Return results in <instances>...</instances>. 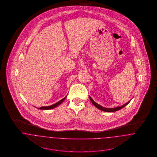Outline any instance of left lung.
<instances>
[{"label": "left lung", "instance_id": "left-lung-1", "mask_svg": "<svg viewBox=\"0 0 157 157\" xmlns=\"http://www.w3.org/2000/svg\"><path fill=\"white\" fill-rule=\"evenodd\" d=\"M90 97V101L92 102V103L95 106H96L98 109H100V110H101V111H105V112H115V111H118V110H120V109H121V108H124V106H126L131 101H128V103H126V104H124V105H123V106H118V107H117V108H104V107H102L101 106H100V105H99L98 104H97V103H95L92 99V98Z\"/></svg>", "mask_w": 157, "mask_h": 157}]
</instances>
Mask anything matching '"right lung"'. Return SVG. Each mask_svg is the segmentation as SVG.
I'll return each mask as SVG.
<instances>
[{
  "instance_id": "right-lung-1",
  "label": "right lung",
  "mask_w": 157,
  "mask_h": 157,
  "mask_svg": "<svg viewBox=\"0 0 157 157\" xmlns=\"http://www.w3.org/2000/svg\"><path fill=\"white\" fill-rule=\"evenodd\" d=\"M66 97H65V98H63V99H62L61 100H60L59 101H58L57 103H55V104H54V105H51V106H43V107H40V108H39V109H44V110H48V109H53V108H56V106H59V105H60V104L64 101V100L66 98Z\"/></svg>"
}]
</instances>
